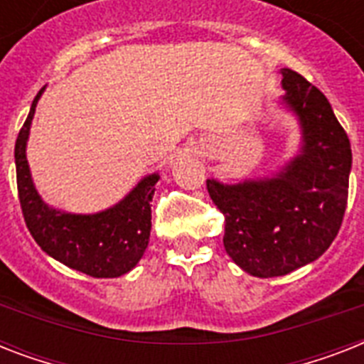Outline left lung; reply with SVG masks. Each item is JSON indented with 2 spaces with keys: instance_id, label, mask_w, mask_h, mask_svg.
I'll return each mask as SVG.
<instances>
[{
  "instance_id": "left-lung-1",
  "label": "left lung",
  "mask_w": 364,
  "mask_h": 364,
  "mask_svg": "<svg viewBox=\"0 0 364 364\" xmlns=\"http://www.w3.org/2000/svg\"><path fill=\"white\" fill-rule=\"evenodd\" d=\"M282 73L279 104L300 124L299 153L272 176L234 185L208 179V193L225 215L228 257L255 277L285 276L319 259L348 204V134L319 88L293 70Z\"/></svg>"
}]
</instances>
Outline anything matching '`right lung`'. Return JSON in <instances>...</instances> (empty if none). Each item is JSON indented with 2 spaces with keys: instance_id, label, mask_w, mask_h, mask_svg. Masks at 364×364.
Instances as JSON below:
<instances>
[{
  "instance_id": "add662e5",
  "label": "right lung",
  "mask_w": 364,
  "mask_h": 364,
  "mask_svg": "<svg viewBox=\"0 0 364 364\" xmlns=\"http://www.w3.org/2000/svg\"><path fill=\"white\" fill-rule=\"evenodd\" d=\"M20 128L14 145L16 185L26 227L37 245L62 264L92 277H119L136 268L151 236V200L159 173L145 176L119 204L98 213H70L43 202L26 159L37 102Z\"/></svg>"
}]
</instances>
